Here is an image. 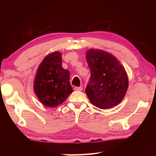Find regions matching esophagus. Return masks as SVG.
Listing matches in <instances>:
<instances>
[{
	"label": "esophagus",
	"instance_id": "34e87169",
	"mask_svg": "<svg viewBox=\"0 0 156 156\" xmlns=\"http://www.w3.org/2000/svg\"><path fill=\"white\" fill-rule=\"evenodd\" d=\"M74 90L80 91L83 90V87H76L74 88Z\"/></svg>",
	"mask_w": 156,
	"mask_h": 156
}]
</instances>
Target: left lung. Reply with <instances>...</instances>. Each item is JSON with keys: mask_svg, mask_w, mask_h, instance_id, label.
Segmentation results:
<instances>
[{"mask_svg": "<svg viewBox=\"0 0 156 156\" xmlns=\"http://www.w3.org/2000/svg\"><path fill=\"white\" fill-rule=\"evenodd\" d=\"M86 59L91 72L86 88L89 101L102 109L118 105L129 87L125 67L113 54L102 49H89L86 52Z\"/></svg>", "mask_w": 156, "mask_h": 156, "instance_id": "left-lung-1", "label": "left lung"}]
</instances>
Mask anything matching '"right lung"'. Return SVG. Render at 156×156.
<instances>
[{
    "label": "right lung",
    "instance_id": "1",
    "mask_svg": "<svg viewBox=\"0 0 156 156\" xmlns=\"http://www.w3.org/2000/svg\"><path fill=\"white\" fill-rule=\"evenodd\" d=\"M69 70L62 67V54L54 51L44 58L34 80V91L42 104L56 107L72 93Z\"/></svg>",
    "mask_w": 156,
    "mask_h": 156
}]
</instances>
